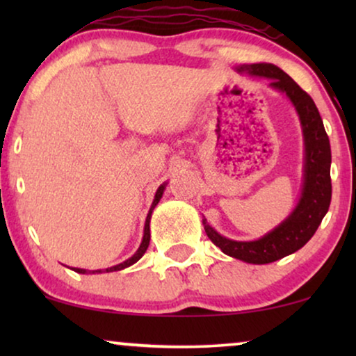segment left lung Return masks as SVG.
<instances>
[{
  "mask_svg": "<svg viewBox=\"0 0 356 356\" xmlns=\"http://www.w3.org/2000/svg\"><path fill=\"white\" fill-rule=\"evenodd\" d=\"M240 71L250 74L264 76L270 79V86L285 92L293 102L303 124L306 163H305V186L303 196L293 213L286 220L270 232L269 235L257 241H233L223 238L209 225L206 220L204 230L213 245L220 248L225 254L236 257L251 264H269L282 257L298 251L311 240L323 218L329 211L332 197L330 183V144L325 133L323 118L314 102L291 77L269 63L241 66Z\"/></svg>",
  "mask_w": 356,
  "mask_h": 356,
  "instance_id": "obj_1",
  "label": "left lung"
}]
</instances>
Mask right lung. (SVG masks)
I'll return each instance as SVG.
<instances>
[{
	"label": "right lung",
	"instance_id": "1",
	"mask_svg": "<svg viewBox=\"0 0 356 356\" xmlns=\"http://www.w3.org/2000/svg\"><path fill=\"white\" fill-rule=\"evenodd\" d=\"M163 189H165V184H162V186H160V188L157 189V193H155V199H154V202H152V207H150V211H149V213H147V218H145V227H144V240H143V243H140L139 250L136 251V254H134L133 257H129L128 261L121 262V264H118V266H113V267H110V269H105L106 272L121 270V269H124V267H128V266H131V264H134V262H138V261L140 259V257L144 256V252L147 251V248H149V241H150V227H149L150 216H152V211H154V207L157 206L159 201H160V197H162V194H163ZM72 270L79 272V274H86V270H84V269H72ZM95 272H100V270H94V272H92V274H95Z\"/></svg>",
	"mask_w": 356,
	"mask_h": 356
}]
</instances>
